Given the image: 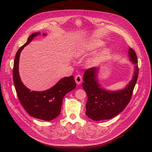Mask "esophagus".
Here are the masks:
<instances>
[{
    "label": "esophagus",
    "mask_w": 152,
    "mask_h": 152,
    "mask_svg": "<svg viewBox=\"0 0 152 152\" xmlns=\"http://www.w3.org/2000/svg\"><path fill=\"white\" fill-rule=\"evenodd\" d=\"M75 82H76L77 84H80L81 83V81H82V77H81V75H76L75 77Z\"/></svg>",
    "instance_id": "1"
}]
</instances>
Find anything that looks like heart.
I'll return each instance as SVG.
<instances>
[{"label": "heart", "mask_w": 152, "mask_h": 152, "mask_svg": "<svg viewBox=\"0 0 152 152\" xmlns=\"http://www.w3.org/2000/svg\"><path fill=\"white\" fill-rule=\"evenodd\" d=\"M104 45V42L98 41V40H95L93 41L92 42L82 45L81 46L78 47L74 51V56L77 57H80L81 56H84L88 54L89 51H91L92 50L101 47ZM110 50L108 49H105L103 52L102 55H105L109 53ZM100 60V57H94L90 59L87 62V65L89 66H93L95 65H96L98 64Z\"/></svg>", "instance_id": "heart-1"}]
</instances>
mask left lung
Segmentation results:
<instances>
[{
    "label": "left lung",
    "mask_w": 152,
    "mask_h": 152,
    "mask_svg": "<svg viewBox=\"0 0 152 152\" xmlns=\"http://www.w3.org/2000/svg\"><path fill=\"white\" fill-rule=\"evenodd\" d=\"M129 60L135 65L134 75L124 88L111 91L101 87L98 73L100 68L86 70L83 75V87L87 96L86 114L95 121L111 119L123 111L129 102L138 76V60L134 50L129 48Z\"/></svg>",
    "instance_id": "1"
}]
</instances>
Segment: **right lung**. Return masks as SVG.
I'll return each instance as SVG.
<instances>
[{
  "instance_id": "right-lung-1",
  "label": "right lung",
  "mask_w": 152,
  "mask_h": 152,
  "mask_svg": "<svg viewBox=\"0 0 152 152\" xmlns=\"http://www.w3.org/2000/svg\"><path fill=\"white\" fill-rule=\"evenodd\" d=\"M40 35V32L32 34L17 51L14 63L13 81L20 102L28 114L38 119L50 121L60 114L64 96L77 86L73 75L62 78L50 88L41 92L31 91L24 85L18 71L20 53L24 47Z\"/></svg>"
}]
</instances>
